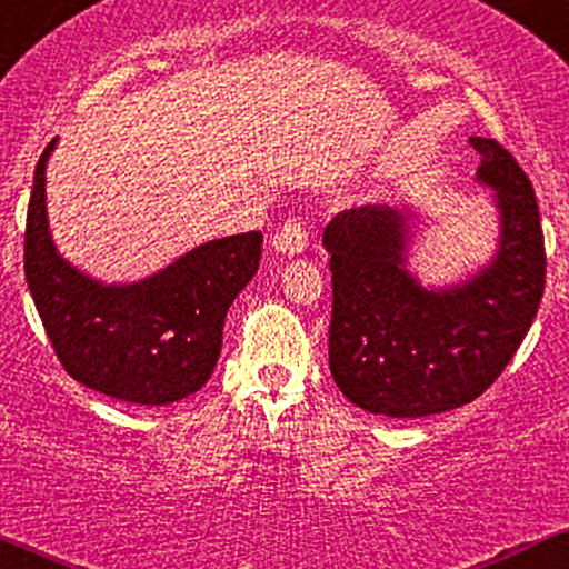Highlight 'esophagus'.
Segmentation results:
<instances>
[{
  "label": "esophagus",
  "mask_w": 569,
  "mask_h": 569,
  "mask_svg": "<svg viewBox=\"0 0 569 569\" xmlns=\"http://www.w3.org/2000/svg\"><path fill=\"white\" fill-rule=\"evenodd\" d=\"M272 246H276V251L280 253H302L305 246H307V227L302 219H286V224L280 227V230L272 234Z\"/></svg>",
  "instance_id": "1"
}]
</instances>
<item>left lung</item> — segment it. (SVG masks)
<instances>
[{
  "mask_svg": "<svg viewBox=\"0 0 569 569\" xmlns=\"http://www.w3.org/2000/svg\"><path fill=\"white\" fill-rule=\"evenodd\" d=\"M500 211L495 259L452 289H422L403 267L407 213L363 206L323 232L331 253L329 369L371 415L428 417L471 403L530 331L546 286V246L532 181L495 139L471 136Z\"/></svg>",
  "mask_w": 569,
  "mask_h": 569,
  "instance_id": "1",
  "label": "left lung"
}]
</instances>
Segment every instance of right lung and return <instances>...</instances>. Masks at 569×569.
I'll return each instance as SVG.
<instances>
[{
    "label": "right lung",
    "mask_w": 569,
    "mask_h": 569,
    "mask_svg": "<svg viewBox=\"0 0 569 569\" xmlns=\"http://www.w3.org/2000/svg\"><path fill=\"white\" fill-rule=\"evenodd\" d=\"M44 147L26 213L23 270L61 367L117 401L173 403L208 382L230 305L262 259V232L192 248L130 286H103L58 257L44 213Z\"/></svg>",
    "instance_id": "add662e5"
}]
</instances>
